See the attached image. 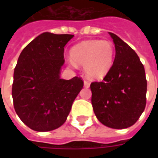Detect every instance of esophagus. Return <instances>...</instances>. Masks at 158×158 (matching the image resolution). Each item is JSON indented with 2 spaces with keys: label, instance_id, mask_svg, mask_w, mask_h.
<instances>
[{
  "label": "esophagus",
  "instance_id": "obj_1",
  "mask_svg": "<svg viewBox=\"0 0 158 158\" xmlns=\"http://www.w3.org/2000/svg\"><path fill=\"white\" fill-rule=\"evenodd\" d=\"M89 85H90V83H89V81H87V80H85V81H84V86H85V87L89 88Z\"/></svg>",
  "mask_w": 158,
  "mask_h": 158
}]
</instances>
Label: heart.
I'll return each mask as SVG.
<instances>
[{"label":"heart","mask_w":158,"mask_h":158,"mask_svg":"<svg viewBox=\"0 0 158 158\" xmlns=\"http://www.w3.org/2000/svg\"><path fill=\"white\" fill-rule=\"evenodd\" d=\"M70 66H84L86 75L90 79L104 78L113 67L115 46L110 40H89L73 45L70 50Z\"/></svg>","instance_id":"1"}]
</instances>
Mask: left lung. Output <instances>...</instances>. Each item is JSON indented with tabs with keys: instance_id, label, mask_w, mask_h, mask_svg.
Here are the masks:
<instances>
[{
	"instance_id": "8db88e82",
	"label": "left lung",
	"mask_w": 158,
	"mask_h": 158,
	"mask_svg": "<svg viewBox=\"0 0 158 158\" xmlns=\"http://www.w3.org/2000/svg\"><path fill=\"white\" fill-rule=\"evenodd\" d=\"M109 35L116 55L102 82L91 83V103L102 124L112 129H126L135 123L146 107V73L135 52L115 34Z\"/></svg>"
}]
</instances>
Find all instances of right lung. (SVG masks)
<instances>
[{"mask_svg": "<svg viewBox=\"0 0 158 158\" xmlns=\"http://www.w3.org/2000/svg\"><path fill=\"white\" fill-rule=\"evenodd\" d=\"M73 36L43 33L19 56L13 73V106L33 130L45 132L62 126L84 86L79 77L69 80L60 77L64 46Z\"/></svg>", "mask_w": 158, "mask_h": 158, "instance_id": "1", "label": "right lung"}]
</instances>
